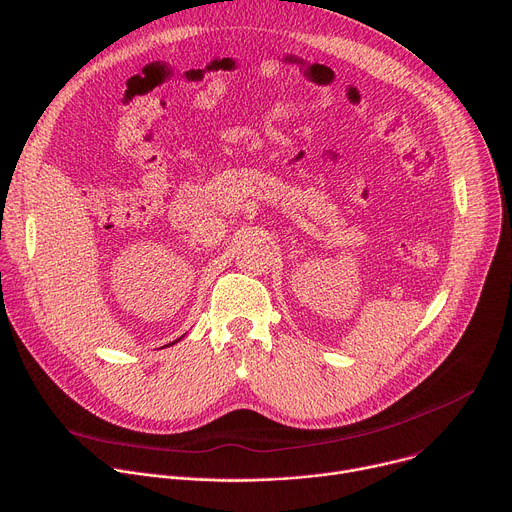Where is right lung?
Instances as JSON below:
<instances>
[{"label": "right lung", "mask_w": 512, "mask_h": 512, "mask_svg": "<svg viewBox=\"0 0 512 512\" xmlns=\"http://www.w3.org/2000/svg\"><path fill=\"white\" fill-rule=\"evenodd\" d=\"M174 342H178V340H174ZM174 342H170V344H174ZM170 344H168V346H170Z\"/></svg>", "instance_id": "1"}]
</instances>
